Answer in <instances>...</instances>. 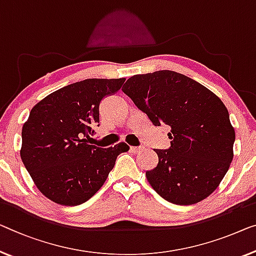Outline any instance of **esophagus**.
Here are the masks:
<instances>
[{"instance_id":"obj_1","label":"esophagus","mask_w":256,"mask_h":256,"mask_svg":"<svg viewBox=\"0 0 256 256\" xmlns=\"http://www.w3.org/2000/svg\"><path fill=\"white\" fill-rule=\"evenodd\" d=\"M142 150H144L142 147H134V146L130 147V150H131L132 152H134V154H136V152H140Z\"/></svg>"}]
</instances>
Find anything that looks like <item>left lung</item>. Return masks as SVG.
Instances as JSON below:
<instances>
[{
  "label": "left lung",
  "mask_w": 256,
  "mask_h": 256,
  "mask_svg": "<svg viewBox=\"0 0 256 256\" xmlns=\"http://www.w3.org/2000/svg\"><path fill=\"white\" fill-rule=\"evenodd\" d=\"M123 92L155 126L169 125L171 147L155 150L146 177L171 204H194L217 188L234 158L236 138L222 100L196 80L170 70L136 74Z\"/></svg>",
  "instance_id": "1"
}]
</instances>
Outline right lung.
<instances>
[{
  "label": "right lung",
  "instance_id": "right-lung-1",
  "mask_svg": "<svg viewBox=\"0 0 256 256\" xmlns=\"http://www.w3.org/2000/svg\"><path fill=\"white\" fill-rule=\"evenodd\" d=\"M125 78L85 79L49 94L30 110L22 130L20 158L34 184L62 206L86 202L104 184L117 156L130 147L87 144L100 122L102 98L120 90Z\"/></svg>",
  "mask_w": 256,
  "mask_h": 256
}]
</instances>
